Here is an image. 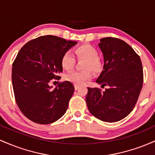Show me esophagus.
<instances>
[{"label": "esophagus", "mask_w": 155, "mask_h": 155, "mask_svg": "<svg viewBox=\"0 0 155 155\" xmlns=\"http://www.w3.org/2000/svg\"><path fill=\"white\" fill-rule=\"evenodd\" d=\"M74 87H75V90H79V85L75 84V85H74Z\"/></svg>", "instance_id": "1"}]
</instances>
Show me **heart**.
Here are the masks:
<instances>
[{"label": "heart", "mask_w": 155, "mask_h": 155, "mask_svg": "<svg viewBox=\"0 0 155 155\" xmlns=\"http://www.w3.org/2000/svg\"><path fill=\"white\" fill-rule=\"evenodd\" d=\"M76 57L86 59L84 68L87 71H74L68 74L65 79L76 85H82L92 78V73L90 70L97 72L101 68V61L98 58V51L97 49L90 44H82L74 49ZM75 57L72 51H67L64 53L61 59V65L63 69L70 71L75 65Z\"/></svg>", "instance_id": "heart-1"}]
</instances>
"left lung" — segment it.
Masks as SVG:
<instances>
[{
  "mask_svg": "<svg viewBox=\"0 0 155 155\" xmlns=\"http://www.w3.org/2000/svg\"><path fill=\"white\" fill-rule=\"evenodd\" d=\"M100 41L104 65L96 82L108 87L104 92L87 87L86 102L96 118L114 122L127 117L136 106L143 85V67L140 57L124 41L106 37Z\"/></svg>",
  "mask_w": 155,
  "mask_h": 155,
  "instance_id": "left-lung-1",
  "label": "left lung"
}]
</instances>
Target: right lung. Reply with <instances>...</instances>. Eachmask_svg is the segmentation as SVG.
Masks as SVG:
<instances>
[{
	"mask_svg": "<svg viewBox=\"0 0 155 155\" xmlns=\"http://www.w3.org/2000/svg\"><path fill=\"white\" fill-rule=\"evenodd\" d=\"M76 44L54 35H43L26 43L16 57L12 74L16 103L33 122L51 124L66 111L74 85L65 81L51 90L49 83L60 79L62 57Z\"/></svg>",
	"mask_w": 155,
	"mask_h": 155,
	"instance_id": "1",
	"label": "right lung"
}]
</instances>
